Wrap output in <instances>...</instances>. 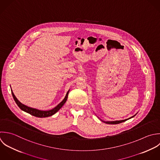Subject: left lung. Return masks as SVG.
Returning a JSON list of instances; mask_svg holds the SVG:
<instances>
[{
	"label": "left lung",
	"mask_w": 160,
	"mask_h": 160,
	"mask_svg": "<svg viewBox=\"0 0 160 160\" xmlns=\"http://www.w3.org/2000/svg\"><path fill=\"white\" fill-rule=\"evenodd\" d=\"M136 115H137V114H136ZM136 115H135L132 116V117H130V118H127V119H125V120H117V121H111V122H108V121H107V122H106V121H103V120H101V119H100V120L101 121H102L103 122L105 123L115 125V124H118V123H120L124 122H125V121H127V120H129V119H130V118H132L134 117Z\"/></svg>",
	"instance_id": "1"
}]
</instances>
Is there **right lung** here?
Here are the masks:
<instances>
[{"label": "right lung", "mask_w": 160, "mask_h": 160, "mask_svg": "<svg viewBox=\"0 0 160 160\" xmlns=\"http://www.w3.org/2000/svg\"><path fill=\"white\" fill-rule=\"evenodd\" d=\"M70 90L67 92L64 99L57 105L56 106L55 108H53V109L52 110H46V111H44V110H38V109H36V108H31V107H27L23 104H22L21 102H20L17 98H16V97L15 96V95L13 94L12 89H11V92H12V97L15 102V103H17V105H18V107L22 110H23V112H26V113H28L34 117H38V118H45V117H50V116H52L53 115H54L55 113H56L62 107V106L65 104V103L66 102L67 100V98H68V92H69Z\"/></svg>", "instance_id": "1"}]
</instances>
